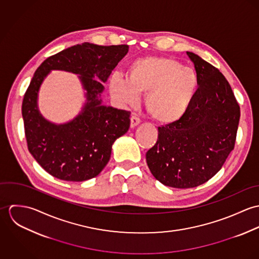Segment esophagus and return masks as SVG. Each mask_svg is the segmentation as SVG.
<instances>
[{"label":"esophagus","instance_id":"1","mask_svg":"<svg viewBox=\"0 0 259 259\" xmlns=\"http://www.w3.org/2000/svg\"><path fill=\"white\" fill-rule=\"evenodd\" d=\"M140 123H141V119H140L137 115H133V116L131 117V127H132V128L136 127V126L139 125Z\"/></svg>","mask_w":259,"mask_h":259}]
</instances>
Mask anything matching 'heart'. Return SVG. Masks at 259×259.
I'll use <instances>...</instances> for the list:
<instances>
[{
    "mask_svg": "<svg viewBox=\"0 0 259 259\" xmlns=\"http://www.w3.org/2000/svg\"><path fill=\"white\" fill-rule=\"evenodd\" d=\"M198 89L196 73L171 58H144L128 69L126 80L114 76L111 95L121 104L135 105L146 94L145 105L151 117L161 124L180 121L191 107Z\"/></svg>",
    "mask_w": 259,
    "mask_h": 259,
    "instance_id": "b5f03b06",
    "label": "heart"
}]
</instances>
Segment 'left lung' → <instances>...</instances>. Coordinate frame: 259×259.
I'll use <instances>...</instances> for the list:
<instances>
[{
	"instance_id": "1",
	"label": "left lung",
	"mask_w": 259,
	"mask_h": 259,
	"mask_svg": "<svg viewBox=\"0 0 259 259\" xmlns=\"http://www.w3.org/2000/svg\"><path fill=\"white\" fill-rule=\"evenodd\" d=\"M198 89L178 122L158 127L156 144L146 154L148 168L162 185L190 188L215 176L234 148L240 109L224 75L199 56L186 52Z\"/></svg>"
}]
</instances>
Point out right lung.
Instances as JSON below:
<instances>
[{"mask_svg":"<svg viewBox=\"0 0 259 259\" xmlns=\"http://www.w3.org/2000/svg\"><path fill=\"white\" fill-rule=\"evenodd\" d=\"M128 46L83 42L48 58L34 74L25 94L22 115L30 153L51 176L67 182L97 177L111 157L113 143L130 128L131 112L103 105L106 82ZM52 70L77 74L86 101L73 120L56 124L38 110V92Z\"/></svg>","mask_w":259,"mask_h":259,"instance_id":"add662e5","label":"right lung"}]
</instances>
